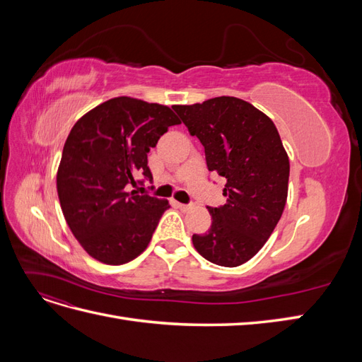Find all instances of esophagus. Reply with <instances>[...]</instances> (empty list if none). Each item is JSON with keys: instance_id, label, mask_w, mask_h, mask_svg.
<instances>
[{"instance_id": "1", "label": "esophagus", "mask_w": 362, "mask_h": 362, "mask_svg": "<svg viewBox=\"0 0 362 362\" xmlns=\"http://www.w3.org/2000/svg\"><path fill=\"white\" fill-rule=\"evenodd\" d=\"M177 206L180 208V210H182V211H189L190 208H192V205H187V204H181V202H177Z\"/></svg>"}]
</instances>
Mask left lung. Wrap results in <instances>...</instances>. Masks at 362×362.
Segmentation results:
<instances>
[{
  "instance_id": "1",
  "label": "left lung",
  "mask_w": 362,
  "mask_h": 362,
  "mask_svg": "<svg viewBox=\"0 0 362 362\" xmlns=\"http://www.w3.org/2000/svg\"><path fill=\"white\" fill-rule=\"evenodd\" d=\"M205 149L210 172L226 178V204L208 208L211 228L193 234L199 254L223 267L245 264L266 245L288 194L290 161L272 119L234 96L173 105Z\"/></svg>"
}]
</instances>
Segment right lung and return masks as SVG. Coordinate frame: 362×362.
Returning <instances> with one entry per match:
<instances>
[{
	"label": "right lung",
	"mask_w": 362,
	"mask_h": 362,
	"mask_svg": "<svg viewBox=\"0 0 362 362\" xmlns=\"http://www.w3.org/2000/svg\"><path fill=\"white\" fill-rule=\"evenodd\" d=\"M168 105L117 96L76 120L57 170L60 206L72 234L92 258L119 266L144 252L168 199L128 192L139 175L152 180L148 152L172 125Z\"/></svg>",
	"instance_id": "add662e5"
}]
</instances>
